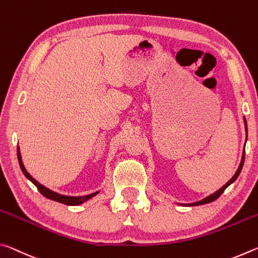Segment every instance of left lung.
Here are the masks:
<instances>
[{
	"label": "left lung",
	"instance_id": "8db88e82",
	"mask_svg": "<svg viewBox=\"0 0 258 258\" xmlns=\"http://www.w3.org/2000/svg\"><path fill=\"white\" fill-rule=\"evenodd\" d=\"M244 124H246V131H247V123H246V119H244ZM243 161H244V154H243V156H242V159H241V163H240V166H239V168H238V171L235 172V174L233 175V177L231 178V180L226 183V184L224 185V186H222L220 190H217L215 194H213V195H211L209 196V197H207V198H205L204 200H202V202H198V203H194V204H189V206H198V205H205V204H208V203H212V202H214V200H216L218 197H220V196L223 194L224 192V190L226 189V187H228L231 183H233L235 180H237V177L239 176V174H240V172H241V169H242V166H243ZM187 206V205H186Z\"/></svg>",
	"mask_w": 258,
	"mask_h": 258
}]
</instances>
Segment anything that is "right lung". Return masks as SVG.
Segmentation results:
<instances>
[{
	"instance_id": "right-lung-1",
	"label": "right lung",
	"mask_w": 258,
	"mask_h": 258,
	"mask_svg": "<svg viewBox=\"0 0 258 258\" xmlns=\"http://www.w3.org/2000/svg\"><path fill=\"white\" fill-rule=\"evenodd\" d=\"M17 154H18V160H19L20 168H21V171H23V173L25 174V176L27 177L29 181H32L34 184L36 185L38 191H40L41 194L44 196V197H46V198H49L51 200H54V202H58V203H61V204L69 205V206H75V205H81L83 203H85L86 200L91 199V198L94 197V196L98 194V192H94V194L84 196V197H71V196H62V195L56 194V192H54V191H51L50 189H47V187L40 184V183H38L36 180H35L33 176H30L29 173L26 171V168H25V166L23 164V161H21V156H20L19 148H18V149H17Z\"/></svg>"
}]
</instances>
